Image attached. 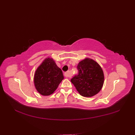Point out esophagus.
Listing matches in <instances>:
<instances>
[{"label": "esophagus", "mask_w": 135, "mask_h": 135, "mask_svg": "<svg viewBox=\"0 0 135 135\" xmlns=\"http://www.w3.org/2000/svg\"><path fill=\"white\" fill-rule=\"evenodd\" d=\"M65 76H66V77H67V78H68V77H70L72 76V74H71V73H70V72L69 71H68V72H66L65 73Z\"/></svg>", "instance_id": "esophagus-1"}]
</instances>
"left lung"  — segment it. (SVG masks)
<instances>
[{
  "instance_id": "8db88e82",
  "label": "left lung",
  "mask_w": 135,
  "mask_h": 135,
  "mask_svg": "<svg viewBox=\"0 0 135 135\" xmlns=\"http://www.w3.org/2000/svg\"><path fill=\"white\" fill-rule=\"evenodd\" d=\"M79 74L71 79L72 83L80 95L90 97L97 94L102 89L104 80L103 71L95 60L85 58L77 66Z\"/></svg>"
}]
</instances>
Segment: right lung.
<instances>
[{
    "instance_id": "right-lung-1",
    "label": "right lung",
    "mask_w": 135,
    "mask_h": 135,
    "mask_svg": "<svg viewBox=\"0 0 135 135\" xmlns=\"http://www.w3.org/2000/svg\"><path fill=\"white\" fill-rule=\"evenodd\" d=\"M64 79L62 70L52 58L44 59L35 70L34 75L35 88L42 96L52 94Z\"/></svg>"
}]
</instances>
